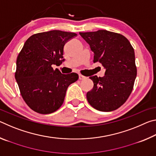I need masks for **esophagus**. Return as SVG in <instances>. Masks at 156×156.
<instances>
[{
    "label": "esophagus",
    "instance_id": "obj_1",
    "mask_svg": "<svg viewBox=\"0 0 156 156\" xmlns=\"http://www.w3.org/2000/svg\"><path fill=\"white\" fill-rule=\"evenodd\" d=\"M85 78H86L85 76H84L81 74H79V80H84V79Z\"/></svg>",
    "mask_w": 156,
    "mask_h": 156
}]
</instances>
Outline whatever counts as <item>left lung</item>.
Wrapping results in <instances>:
<instances>
[{"label":"left lung","instance_id":"obj_1","mask_svg":"<svg viewBox=\"0 0 156 156\" xmlns=\"http://www.w3.org/2000/svg\"><path fill=\"white\" fill-rule=\"evenodd\" d=\"M94 53V62L106 69L103 77H89L94 82L87 92L89 103L101 112H112L125 103L133 88L137 75L135 53L122 34L107 30L80 32Z\"/></svg>","mask_w":156,"mask_h":156}]
</instances>
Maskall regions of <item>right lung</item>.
Returning a JSON list of instances; mask_svg holds the SVG:
<instances>
[{
    "label": "right lung",
    "instance_id": "1",
    "mask_svg": "<svg viewBox=\"0 0 156 156\" xmlns=\"http://www.w3.org/2000/svg\"><path fill=\"white\" fill-rule=\"evenodd\" d=\"M76 36L60 30L34 34L18 54L15 78L23 100L34 112H56L64 102L68 87L78 80L77 73L62 74L52 67L64 61L65 44Z\"/></svg>",
    "mask_w": 156,
    "mask_h": 156
}]
</instances>
